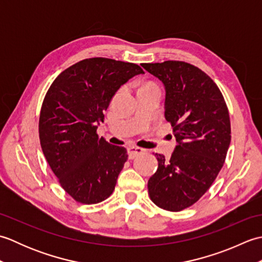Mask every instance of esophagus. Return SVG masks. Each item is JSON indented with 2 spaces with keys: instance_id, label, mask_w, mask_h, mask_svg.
<instances>
[{
  "instance_id": "obj_1",
  "label": "esophagus",
  "mask_w": 262,
  "mask_h": 262,
  "mask_svg": "<svg viewBox=\"0 0 262 262\" xmlns=\"http://www.w3.org/2000/svg\"><path fill=\"white\" fill-rule=\"evenodd\" d=\"M127 151H128V155H129V158L134 159L136 155L142 154L144 151H145V149L142 147H138V146H129L127 148Z\"/></svg>"
}]
</instances>
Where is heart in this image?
<instances>
[{
    "label": "heart",
    "mask_w": 262,
    "mask_h": 262,
    "mask_svg": "<svg viewBox=\"0 0 262 262\" xmlns=\"http://www.w3.org/2000/svg\"><path fill=\"white\" fill-rule=\"evenodd\" d=\"M145 86H152V85H145Z\"/></svg>",
    "instance_id": "b5f03b06"
}]
</instances>
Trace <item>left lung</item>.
<instances>
[{"label":"left lung","mask_w":262,"mask_h":262,"mask_svg":"<svg viewBox=\"0 0 262 262\" xmlns=\"http://www.w3.org/2000/svg\"><path fill=\"white\" fill-rule=\"evenodd\" d=\"M142 66L163 83L164 116L178 143L170 160L155 154L159 166L147 182L148 194L160 208L180 211L198 202L225 162L229 109L216 83L196 66L180 60Z\"/></svg>","instance_id":"left-lung-1"}]
</instances>
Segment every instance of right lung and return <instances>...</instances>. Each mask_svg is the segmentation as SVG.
Instances as JSON below:
<instances>
[{
  "mask_svg": "<svg viewBox=\"0 0 262 262\" xmlns=\"http://www.w3.org/2000/svg\"><path fill=\"white\" fill-rule=\"evenodd\" d=\"M144 74L134 63L104 57L83 59L52 83L39 117V140L59 185L81 204H98L113 191L127 149L97 134L117 90Z\"/></svg>",
  "mask_w": 262,
  "mask_h": 262,
  "instance_id": "1",
  "label": "right lung"
}]
</instances>
